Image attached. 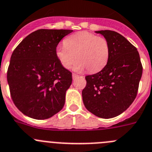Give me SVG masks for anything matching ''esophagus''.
<instances>
[{
  "label": "esophagus",
  "mask_w": 152,
  "mask_h": 152,
  "mask_svg": "<svg viewBox=\"0 0 152 152\" xmlns=\"http://www.w3.org/2000/svg\"><path fill=\"white\" fill-rule=\"evenodd\" d=\"M78 77V75H76V74H75V73L72 74V78L73 79H75L76 77Z\"/></svg>",
  "instance_id": "1"
}]
</instances>
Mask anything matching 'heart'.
<instances>
[{
    "label": "heart",
    "mask_w": 152,
    "mask_h": 152,
    "mask_svg": "<svg viewBox=\"0 0 152 152\" xmlns=\"http://www.w3.org/2000/svg\"><path fill=\"white\" fill-rule=\"evenodd\" d=\"M56 53L65 69H70L76 59L75 70L81 72L86 69L94 73L101 71L108 63L110 46L104 37L88 31H78L67 37L64 45L57 47Z\"/></svg>",
    "instance_id": "b5f03b06"
}]
</instances>
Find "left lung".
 Masks as SVG:
<instances>
[{
  "label": "left lung",
  "mask_w": 152,
  "mask_h": 152,
  "mask_svg": "<svg viewBox=\"0 0 152 152\" xmlns=\"http://www.w3.org/2000/svg\"><path fill=\"white\" fill-rule=\"evenodd\" d=\"M96 32L108 41L110 56L100 72L85 77L83 102L96 116L115 118L127 109L136 99L142 65L137 49L121 34L110 30Z\"/></svg>",
  "instance_id": "obj_1"
}]
</instances>
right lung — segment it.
Returning <instances> with one entry per match:
<instances>
[{
	"label": "right lung",
	"instance_id": "right-lung-1",
	"mask_svg": "<svg viewBox=\"0 0 152 152\" xmlns=\"http://www.w3.org/2000/svg\"><path fill=\"white\" fill-rule=\"evenodd\" d=\"M72 31L39 29L12 52L7 75L10 92L15 105L26 116L47 119L63 108L72 76L56 52L59 41Z\"/></svg>",
	"mask_w": 152,
	"mask_h": 152
}]
</instances>
